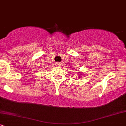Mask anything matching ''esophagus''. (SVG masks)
I'll list each match as a JSON object with an SVG mask.
<instances>
[{
	"instance_id": "obj_1",
	"label": "esophagus",
	"mask_w": 126,
	"mask_h": 126,
	"mask_svg": "<svg viewBox=\"0 0 126 126\" xmlns=\"http://www.w3.org/2000/svg\"><path fill=\"white\" fill-rule=\"evenodd\" d=\"M55 65H56V66H60V63H59V62H56V63H55Z\"/></svg>"
}]
</instances>
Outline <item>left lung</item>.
<instances>
[{"mask_svg": "<svg viewBox=\"0 0 126 126\" xmlns=\"http://www.w3.org/2000/svg\"><path fill=\"white\" fill-rule=\"evenodd\" d=\"M78 73H79V77H82V74L83 73H81V72H78Z\"/></svg>", "mask_w": 126, "mask_h": 126, "instance_id": "1", "label": "left lung"}]
</instances>
